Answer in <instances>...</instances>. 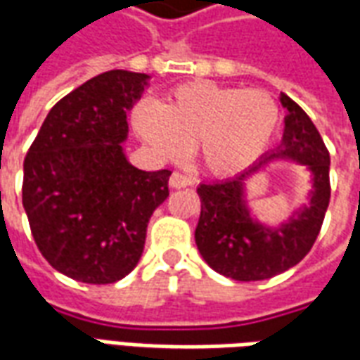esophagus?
Returning <instances> with one entry per match:
<instances>
[{"label": "esophagus", "instance_id": "1", "mask_svg": "<svg viewBox=\"0 0 360 360\" xmlns=\"http://www.w3.org/2000/svg\"><path fill=\"white\" fill-rule=\"evenodd\" d=\"M188 185H191V179H188V177H185L183 173H179V172L172 173V177H169V187L185 188V187H188Z\"/></svg>", "mask_w": 360, "mask_h": 360}]
</instances>
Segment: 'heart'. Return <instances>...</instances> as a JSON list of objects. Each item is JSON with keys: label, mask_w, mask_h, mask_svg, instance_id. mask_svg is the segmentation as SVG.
<instances>
[{"label": "heart", "mask_w": 360, "mask_h": 360, "mask_svg": "<svg viewBox=\"0 0 360 360\" xmlns=\"http://www.w3.org/2000/svg\"><path fill=\"white\" fill-rule=\"evenodd\" d=\"M134 129L162 158L175 160L193 144L206 172L235 175L257 162L279 123V105L260 89L183 82L160 105L139 103Z\"/></svg>", "instance_id": "1"}]
</instances>
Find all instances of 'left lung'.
<instances>
[{"label":"left lung","mask_w":360,"mask_h":360,"mask_svg":"<svg viewBox=\"0 0 360 360\" xmlns=\"http://www.w3.org/2000/svg\"><path fill=\"white\" fill-rule=\"evenodd\" d=\"M279 102L287 115L278 148L231 179L202 183L196 188L200 196L195 231L198 252L212 270L237 281L274 278L299 264L316 241L330 204V152L299 103L287 94L279 96ZM278 159H289L309 169V204L279 226H266L250 214L246 183Z\"/></svg>","instance_id":"1"}]
</instances>
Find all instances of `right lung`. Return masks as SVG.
<instances>
[{
    "label": "right lung",
    "mask_w": 360,
    "mask_h": 360,
    "mask_svg": "<svg viewBox=\"0 0 360 360\" xmlns=\"http://www.w3.org/2000/svg\"><path fill=\"white\" fill-rule=\"evenodd\" d=\"M150 77L108 71L61 98L25 158L22 206L42 257L67 278L113 283L139 264L172 172L129 164L127 113Z\"/></svg>",
    "instance_id": "add662e5"
}]
</instances>
